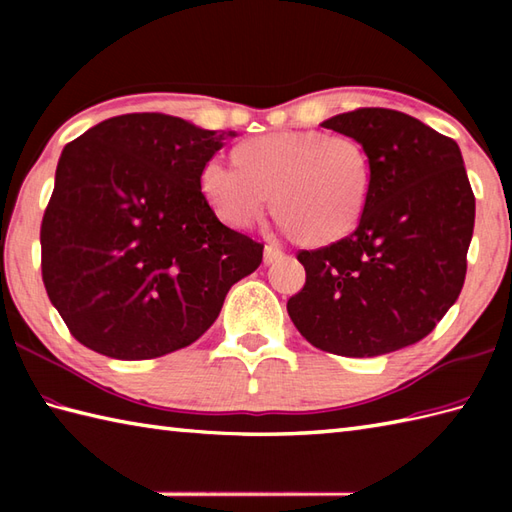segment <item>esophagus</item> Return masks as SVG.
I'll return each mask as SVG.
<instances>
[{
	"label": "esophagus",
	"instance_id": "34e87169",
	"mask_svg": "<svg viewBox=\"0 0 512 512\" xmlns=\"http://www.w3.org/2000/svg\"><path fill=\"white\" fill-rule=\"evenodd\" d=\"M281 257H284V250L277 248L275 244H266V248H264V262L266 264H273V262H277V259H281Z\"/></svg>",
	"mask_w": 512,
	"mask_h": 512
}]
</instances>
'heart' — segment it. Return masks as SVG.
Returning a JSON list of instances; mask_svg holds the SVG:
<instances>
[{
    "label": "heart",
    "mask_w": 512,
    "mask_h": 512,
    "mask_svg": "<svg viewBox=\"0 0 512 512\" xmlns=\"http://www.w3.org/2000/svg\"><path fill=\"white\" fill-rule=\"evenodd\" d=\"M235 169L209 162L200 173L206 202L224 222L250 226L270 211L297 244L332 246L363 220L372 167L352 136L321 129H281L231 149Z\"/></svg>",
    "instance_id": "1"
}]
</instances>
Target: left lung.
I'll return each instance as SVG.
<instances>
[{"mask_svg": "<svg viewBox=\"0 0 512 512\" xmlns=\"http://www.w3.org/2000/svg\"><path fill=\"white\" fill-rule=\"evenodd\" d=\"M323 127L367 149L372 193L350 237L299 250L306 284L288 314L323 352H396L436 328L464 286L475 195L460 147L385 107H358Z\"/></svg>", "mask_w": 512, "mask_h": 512, "instance_id": "left-lung-1", "label": "left lung"}]
</instances>
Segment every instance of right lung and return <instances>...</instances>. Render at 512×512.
<instances>
[{"instance_id":"1","label":"right lung","mask_w":512,"mask_h":512,"mask_svg":"<svg viewBox=\"0 0 512 512\" xmlns=\"http://www.w3.org/2000/svg\"><path fill=\"white\" fill-rule=\"evenodd\" d=\"M226 136L143 112L65 145L41 220V277L76 341L121 361L176 352L262 264L264 244L217 220L200 189Z\"/></svg>"}]
</instances>
